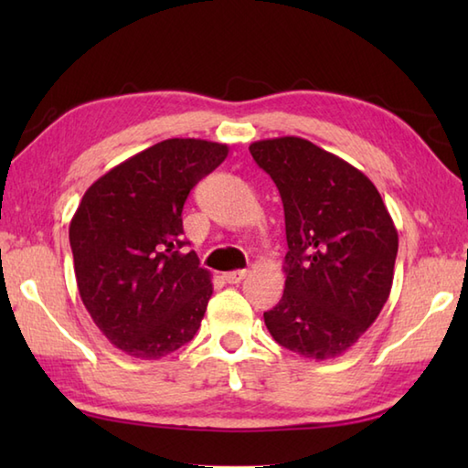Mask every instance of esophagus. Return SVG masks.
<instances>
[{"label": "esophagus", "instance_id": "obj_1", "mask_svg": "<svg viewBox=\"0 0 468 468\" xmlns=\"http://www.w3.org/2000/svg\"><path fill=\"white\" fill-rule=\"evenodd\" d=\"M227 283H241L247 277V270H235V271H227L223 273Z\"/></svg>", "mask_w": 468, "mask_h": 468}]
</instances>
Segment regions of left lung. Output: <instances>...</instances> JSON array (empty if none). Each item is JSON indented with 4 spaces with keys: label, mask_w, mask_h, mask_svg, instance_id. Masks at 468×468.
<instances>
[{
    "label": "left lung",
    "mask_w": 468,
    "mask_h": 468,
    "mask_svg": "<svg viewBox=\"0 0 468 468\" xmlns=\"http://www.w3.org/2000/svg\"><path fill=\"white\" fill-rule=\"evenodd\" d=\"M250 151L285 213V290L265 325L287 350L330 360L380 315L399 231L374 183L344 158L300 136L257 141Z\"/></svg>",
    "instance_id": "1"
}]
</instances>
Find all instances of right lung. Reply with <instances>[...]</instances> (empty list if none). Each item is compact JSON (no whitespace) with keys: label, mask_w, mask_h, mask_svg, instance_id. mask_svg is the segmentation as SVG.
Segmentation results:
<instances>
[{"label":"right lung","mask_w":468,"mask_h":468,"mask_svg":"<svg viewBox=\"0 0 468 468\" xmlns=\"http://www.w3.org/2000/svg\"><path fill=\"white\" fill-rule=\"evenodd\" d=\"M227 154V144L168 138L111 168L76 208L78 292L98 330L128 356L158 360L201 325L213 283L197 253L183 251V207Z\"/></svg>","instance_id":"obj_1"}]
</instances>
